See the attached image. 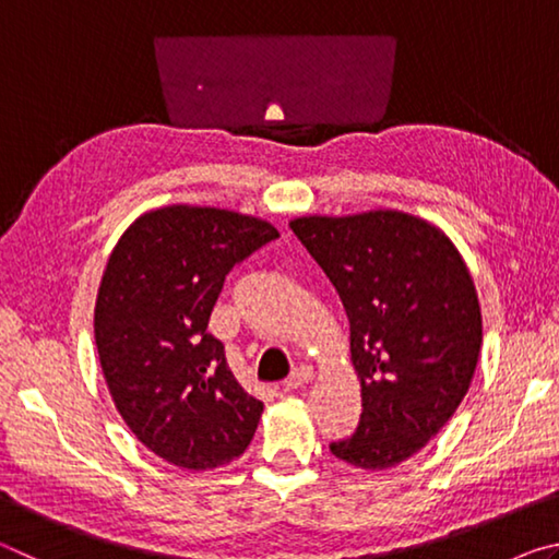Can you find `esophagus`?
<instances>
[{"label": "esophagus", "mask_w": 559, "mask_h": 559, "mask_svg": "<svg viewBox=\"0 0 559 559\" xmlns=\"http://www.w3.org/2000/svg\"><path fill=\"white\" fill-rule=\"evenodd\" d=\"M310 380H313V370H310L308 365H300L290 372V377L283 382V386H286V392H296V390H300V386H306Z\"/></svg>", "instance_id": "esophagus-1"}]
</instances>
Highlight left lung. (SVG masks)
Returning <instances> with one entry per match:
<instances>
[{
  "label": "left lung",
  "instance_id": "8db88e82",
  "mask_svg": "<svg viewBox=\"0 0 559 559\" xmlns=\"http://www.w3.org/2000/svg\"><path fill=\"white\" fill-rule=\"evenodd\" d=\"M290 229L343 300L362 386L355 433L330 451L365 471L392 468L468 392L484 343L471 273L447 234L404 212L300 216Z\"/></svg>",
  "mask_w": 559,
  "mask_h": 559
}]
</instances>
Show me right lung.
I'll use <instances>...</instances> for the list:
<instances>
[{"label": "right lung", "instance_id": "obj_1", "mask_svg": "<svg viewBox=\"0 0 559 559\" xmlns=\"http://www.w3.org/2000/svg\"><path fill=\"white\" fill-rule=\"evenodd\" d=\"M278 239L269 222L214 206H163L128 226L96 300V345L130 431L179 468L241 456L263 402L236 382L206 325L236 263Z\"/></svg>", "mask_w": 559, "mask_h": 559}]
</instances>
